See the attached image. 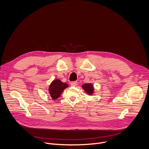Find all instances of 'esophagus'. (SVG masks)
Masks as SVG:
<instances>
[{"label":"esophagus","mask_w":149,"mask_h":149,"mask_svg":"<svg viewBox=\"0 0 149 149\" xmlns=\"http://www.w3.org/2000/svg\"><path fill=\"white\" fill-rule=\"evenodd\" d=\"M78 84V82L77 81H73V82H71V86L72 87H75L77 86Z\"/></svg>","instance_id":"obj_1"}]
</instances>
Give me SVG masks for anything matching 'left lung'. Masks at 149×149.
Returning <instances> with one entry per match:
<instances>
[{
	"mask_svg": "<svg viewBox=\"0 0 149 149\" xmlns=\"http://www.w3.org/2000/svg\"><path fill=\"white\" fill-rule=\"evenodd\" d=\"M82 88L85 91V92L89 95H91L94 94V87L93 84L91 83L83 84L82 86Z\"/></svg>",
	"mask_w": 149,
	"mask_h": 149,
	"instance_id": "obj_1",
	"label": "left lung"
}]
</instances>
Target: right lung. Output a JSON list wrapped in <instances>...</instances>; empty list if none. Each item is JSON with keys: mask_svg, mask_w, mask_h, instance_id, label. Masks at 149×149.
<instances>
[{"mask_svg": "<svg viewBox=\"0 0 149 149\" xmlns=\"http://www.w3.org/2000/svg\"><path fill=\"white\" fill-rule=\"evenodd\" d=\"M68 87V85L67 83L62 82L59 79H55L50 84L48 92L51 98L55 100L60 97L63 91Z\"/></svg>", "mask_w": 149, "mask_h": 149, "instance_id": "add662e5", "label": "right lung"}]
</instances>
